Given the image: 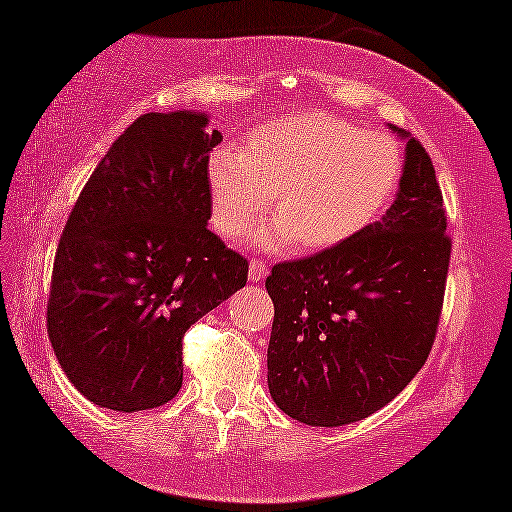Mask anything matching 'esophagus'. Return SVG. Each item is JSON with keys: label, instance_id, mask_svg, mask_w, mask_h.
I'll return each instance as SVG.
<instances>
[{"label": "esophagus", "instance_id": "obj_1", "mask_svg": "<svg viewBox=\"0 0 512 512\" xmlns=\"http://www.w3.org/2000/svg\"><path fill=\"white\" fill-rule=\"evenodd\" d=\"M267 277V265L263 261H258V258H254V261L249 263V281H261Z\"/></svg>", "mask_w": 512, "mask_h": 512}]
</instances>
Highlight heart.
Here are the masks:
<instances>
[{"mask_svg":"<svg viewBox=\"0 0 512 512\" xmlns=\"http://www.w3.org/2000/svg\"><path fill=\"white\" fill-rule=\"evenodd\" d=\"M398 178L387 137L313 109L256 125L238 151L215 148L208 157L212 219L226 238H242L272 196L277 222L258 238L267 251L295 240L302 251L343 245L382 215Z\"/></svg>","mask_w":512,"mask_h":512,"instance_id":"b5f03b06","label":"heart"}]
</instances>
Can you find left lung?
<instances>
[{
	"label": "left lung",
	"mask_w": 512,
	"mask_h": 512,
	"mask_svg": "<svg viewBox=\"0 0 512 512\" xmlns=\"http://www.w3.org/2000/svg\"><path fill=\"white\" fill-rule=\"evenodd\" d=\"M396 201L343 245L279 263L267 387L281 412L338 428L382 410L430 355L451 240L435 169L410 132Z\"/></svg>",
	"instance_id": "1"
}]
</instances>
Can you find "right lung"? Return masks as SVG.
Here are the masks:
<instances>
[{"instance_id": "right-lung-1", "label": "right lung", "mask_w": 512, "mask_h": 512, "mask_svg": "<svg viewBox=\"0 0 512 512\" xmlns=\"http://www.w3.org/2000/svg\"><path fill=\"white\" fill-rule=\"evenodd\" d=\"M194 109L144 114L114 141L54 256L47 334L93 405L139 412L183 384V336L245 288L249 265L208 229V153Z\"/></svg>"}]
</instances>
